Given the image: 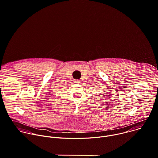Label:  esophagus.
Instances as JSON below:
<instances>
[{
  "instance_id": "obj_1",
  "label": "esophagus",
  "mask_w": 158,
  "mask_h": 158,
  "mask_svg": "<svg viewBox=\"0 0 158 158\" xmlns=\"http://www.w3.org/2000/svg\"><path fill=\"white\" fill-rule=\"evenodd\" d=\"M79 81H79L78 80H77V79H76V80H74V82H75V83H79Z\"/></svg>"
}]
</instances>
